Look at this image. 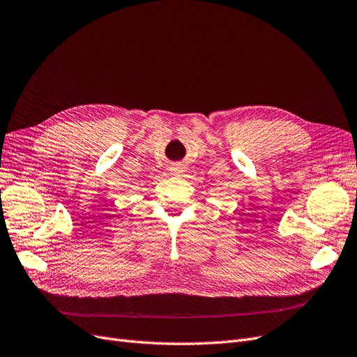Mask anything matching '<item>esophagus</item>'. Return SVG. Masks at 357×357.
<instances>
[{
	"label": "esophagus",
	"instance_id": "34e87169",
	"mask_svg": "<svg viewBox=\"0 0 357 357\" xmlns=\"http://www.w3.org/2000/svg\"><path fill=\"white\" fill-rule=\"evenodd\" d=\"M182 172H183V167H182V166H179V165L172 166V174H174V175H181Z\"/></svg>",
	"mask_w": 357,
	"mask_h": 357
}]
</instances>
